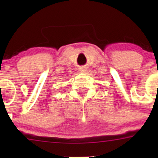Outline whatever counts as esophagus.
<instances>
[{"label": "esophagus", "mask_w": 158, "mask_h": 158, "mask_svg": "<svg viewBox=\"0 0 158 158\" xmlns=\"http://www.w3.org/2000/svg\"><path fill=\"white\" fill-rule=\"evenodd\" d=\"M79 73H85V72L87 71V68L86 67H85V66H82V67H80L79 69Z\"/></svg>", "instance_id": "obj_1"}]
</instances>
